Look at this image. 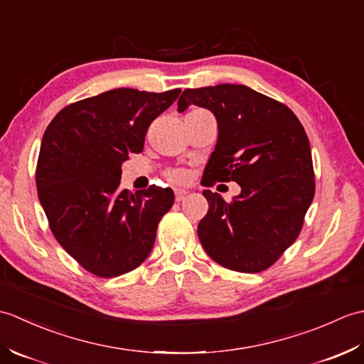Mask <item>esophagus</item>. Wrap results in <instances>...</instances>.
Instances as JSON below:
<instances>
[{
    "instance_id": "1",
    "label": "esophagus",
    "mask_w": 364,
    "mask_h": 364,
    "mask_svg": "<svg viewBox=\"0 0 364 364\" xmlns=\"http://www.w3.org/2000/svg\"><path fill=\"white\" fill-rule=\"evenodd\" d=\"M188 194H189L188 191H184V189H176V191H175V200H176V202H181V200L186 198V196H188Z\"/></svg>"
}]
</instances>
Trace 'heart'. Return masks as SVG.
I'll list each match as a JSON object with an SVG mask.
<instances>
[{
	"instance_id": "heart-1",
	"label": "heart",
	"mask_w": 364,
	"mask_h": 364,
	"mask_svg": "<svg viewBox=\"0 0 364 364\" xmlns=\"http://www.w3.org/2000/svg\"><path fill=\"white\" fill-rule=\"evenodd\" d=\"M200 109H196V111H191V112H197ZM189 112V114H191ZM167 178L172 183H176V184H181V183H186L188 181V172L186 170L183 168H172L170 172L167 173Z\"/></svg>"
}]
</instances>
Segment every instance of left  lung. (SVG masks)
I'll use <instances>...</instances> for the list:
<instances>
[{
  "label": "left lung",
  "instance_id": "obj_1",
  "mask_svg": "<svg viewBox=\"0 0 364 364\" xmlns=\"http://www.w3.org/2000/svg\"><path fill=\"white\" fill-rule=\"evenodd\" d=\"M210 109L219 137L203 186L236 181L241 194L225 202L203 191L210 210L197 233L218 264L236 272L266 270L296 241L314 197L310 141L288 106L242 84L186 89L178 112Z\"/></svg>",
  "mask_w": 364,
  "mask_h": 364
}]
</instances>
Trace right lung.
Wrapping results in <instances>:
<instances>
[{
	"instance_id": "1",
	"label": "right lung",
	"mask_w": 364,
	"mask_h": 364,
	"mask_svg": "<svg viewBox=\"0 0 364 364\" xmlns=\"http://www.w3.org/2000/svg\"><path fill=\"white\" fill-rule=\"evenodd\" d=\"M180 92L107 90L65 106L45 129L38 200L54 237L87 272L119 277L150 255L173 191L154 184L136 194L122 191V164L142 151L150 123Z\"/></svg>"
}]
</instances>
